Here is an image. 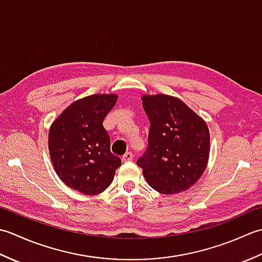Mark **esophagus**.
<instances>
[{
  "label": "esophagus",
  "instance_id": "34e87169",
  "mask_svg": "<svg viewBox=\"0 0 262 262\" xmlns=\"http://www.w3.org/2000/svg\"><path fill=\"white\" fill-rule=\"evenodd\" d=\"M122 162H130V161L133 160V153H130V152H128V153H126L124 157H122Z\"/></svg>",
  "mask_w": 262,
  "mask_h": 262
}]
</instances>
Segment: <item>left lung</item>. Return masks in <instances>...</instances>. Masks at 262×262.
I'll list each match as a JSON object with an SVG mask.
<instances>
[{
	"label": "left lung",
	"mask_w": 262,
	"mask_h": 262,
	"mask_svg": "<svg viewBox=\"0 0 262 262\" xmlns=\"http://www.w3.org/2000/svg\"><path fill=\"white\" fill-rule=\"evenodd\" d=\"M148 116L146 153L137 165L154 190L174 194L188 190L207 166L210 136L206 121L177 97L142 96Z\"/></svg>",
	"instance_id": "left-lung-1"
}]
</instances>
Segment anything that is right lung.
Returning <instances> with one entry per match:
<instances>
[{
	"mask_svg": "<svg viewBox=\"0 0 262 262\" xmlns=\"http://www.w3.org/2000/svg\"><path fill=\"white\" fill-rule=\"evenodd\" d=\"M117 99L115 93H103L76 100L49 128L48 149L57 176L88 196L104 191L121 165L110 152V138L102 125Z\"/></svg>",
	"mask_w": 262,
	"mask_h": 262,
	"instance_id": "add662e5",
	"label": "right lung"
}]
</instances>
